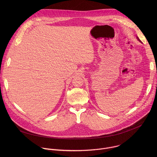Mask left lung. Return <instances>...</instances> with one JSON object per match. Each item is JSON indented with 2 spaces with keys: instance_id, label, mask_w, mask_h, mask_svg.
<instances>
[{
  "instance_id": "1",
  "label": "left lung",
  "mask_w": 157,
  "mask_h": 157,
  "mask_svg": "<svg viewBox=\"0 0 157 157\" xmlns=\"http://www.w3.org/2000/svg\"><path fill=\"white\" fill-rule=\"evenodd\" d=\"M137 40H139V41H140V42H141V41H140V39H139V38H138V37H137Z\"/></svg>"
}]
</instances>
